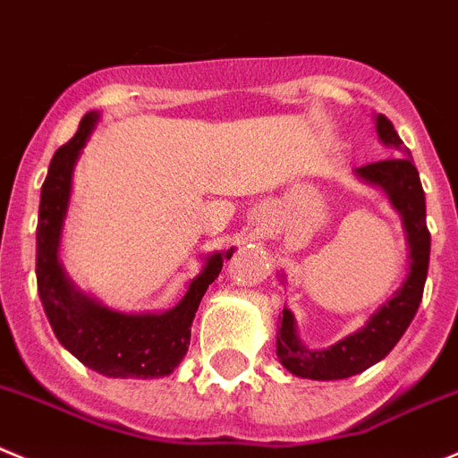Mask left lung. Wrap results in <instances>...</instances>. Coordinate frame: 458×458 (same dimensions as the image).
I'll list each match as a JSON object with an SVG mask.
<instances>
[{
  "label": "left lung",
  "instance_id": "8db88e82",
  "mask_svg": "<svg viewBox=\"0 0 458 458\" xmlns=\"http://www.w3.org/2000/svg\"><path fill=\"white\" fill-rule=\"evenodd\" d=\"M376 128L382 141L386 146H394L403 157L373 161V164L357 168V175L385 189L391 204L403 216L409 242V274L403 287L369 319L362 330L348 335L346 339L326 351H308L306 346H301L297 328H294V317L283 308V317H278L276 355L283 367L299 377L344 380V377L367 371L369 367L380 362L382 357L389 355V351L400 342L420 306L429 267L425 193H422L420 177L411 161V152L407 146H403V139L394 130V123L385 114H377Z\"/></svg>",
  "mask_w": 458,
  "mask_h": 458
}]
</instances>
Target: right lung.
I'll use <instances>...</instances> for the list:
<instances>
[{"mask_svg": "<svg viewBox=\"0 0 458 458\" xmlns=\"http://www.w3.org/2000/svg\"><path fill=\"white\" fill-rule=\"evenodd\" d=\"M98 114L82 116L78 132L55 150L42 184L38 216V292L58 342L85 367L107 377H161L175 371L189 351L191 324L204 292L222 272L233 250L207 259L202 274L191 281L184 299L161 315H125L85 297L64 276L58 263L60 229L72 191V173L81 148Z\"/></svg>", "mask_w": 458, "mask_h": 458, "instance_id": "right-lung-1", "label": "right lung"}]
</instances>
